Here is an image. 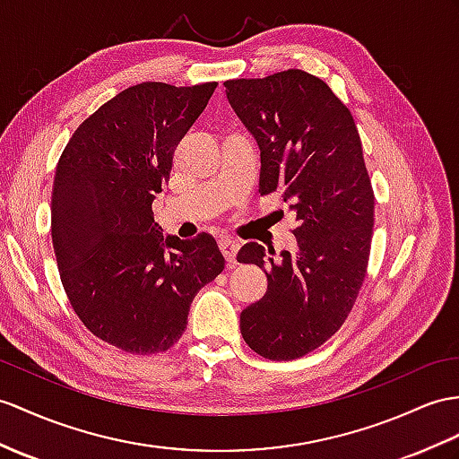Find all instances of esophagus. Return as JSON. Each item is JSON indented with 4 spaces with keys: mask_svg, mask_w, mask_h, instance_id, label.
Returning a JSON list of instances; mask_svg holds the SVG:
<instances>
[{
    "mask_svg": "<svg viewBox=\"0 0 459 459\" xmlns=\"http://www.w3.org/2000/svg\"><path fill=\"white\" fill-rule=\"evenodd\" d=\"M239 247H241V245H239L236 239L226 238V239L220 241V249H221L223 256H226L230 264H236V256H238Z\"/></svg>",
    "mask_w": 459,
    "mask_h": 459,
    "instance_id": "1",
    "label": "esophagus"
}]
</instances>
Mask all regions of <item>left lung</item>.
Segmentation results:
<instances>
[{
	"instance_id": "obj_1",
	"label": "left lung",
	"mask_w": 459,
	"mask_h": 459,
	"mask_svg": "<svg viewBox=\"0 0 459 459\" xmlns=\"http://www.w3.org/2000/svg\"><path fill=\"white\" fill-rule=\"evenodd\" d=\"M231 108L261 150L259 193L294 210L298 251L245 243L238 261L264 268L263 299L241 311V334L268 360L316 351L349 317L374 233V191L359 128L331 87L304 70L228 80Z\"/></svg>"
}]
</instances>
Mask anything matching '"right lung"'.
<instances>
[{
	"label": "right lung",
	"instance_id": "right-lung-1",
	"mask_svg": "<svg viewBox=\"0 0 459 459\" xmlns=\"http://www.w3.org/2000/svg\"><path fill=\"white\" fill-rule=\"evenodd\" d=\"M216 85L125 89L77 126L56 167L52 243L65 296L95 337L130 354L169 351L196 292L226 264L210 233L163 238L152 212Z\"/></svg>",
	"mask_w": 459,
	"mask_h": 459
}]
</instances>
